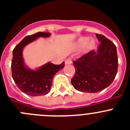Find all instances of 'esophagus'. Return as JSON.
Wrapping results in <instances>:
<instances>
[{
    "instance_id": "34e87169",
    "label": "esophagus",
    "mask_w": 130,
    "mask_h": 130,
    "mask_svg": "<svg viewBox=\"0 0 130 130\" xmlns=\"http://www.w3.org/2000/svg\"><path fill=\"white\" fill-rule=\"evenodd\" d=\"M65 64H72V60L70 58H68L65 60Z\"/></svg>"
}]
</instances>
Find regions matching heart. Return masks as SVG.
Segmentation results:
<instances>
[{
	"label": "heart",
	"mask_w": 130,
	"mask_h": 130,
	"mask_svg": "<svg viewBox=\"0 0 130 130\" xmlns=\"http://www.w3.org/2000/svg\"><path fill=\"white\" fill-rule=\"evenodd\" d=\"M96 42L94 39H89L87 37H81L75 43V46L77 48L84 47L85 52L90 51L96 45Z\"/></svg>",
	"instance_id": "b5f03b06"
}]
</instances>
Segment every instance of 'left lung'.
<instances>
[{"label":"left lung","instance_id":"obj_1","mask_svg":"<svg viewBox=\"0 0 130 130\" xmlns=\"http://www.w3.org/2000/svg\"><path fill=\"white\" fill-rule=\"evenodd\" d=\"M100 44L97 51H90L73 61L75 75L72 85L78 91L96 93L112 83L118 70L117 47L102 34H96Z\"/></svg>","mask_w":130,"mask_h":130}]
</instances>
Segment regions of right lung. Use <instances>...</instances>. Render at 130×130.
Masks as SVG:
<instances>
[{
  "label": "right lung",
  "instance_id": "add662e5",
  "mask_svg": "<svg viewBox=\"0 0 130 130\" xmlns=\"http://www.w3.org/2000/svg\"><path fill=\"white\" fill-rule=\"evenodd\" d=\"M50 35L49 32H38L27 36L13 50L11 66L12 77L18 88L28 96H38L48 94L54 75L64 67V62L59 65L47 62L36 70H30L25 65L23 57V48L38 38H47Z\"/></svg>",
  "mask_w": 130,
  "mask_h": 130
}]
</instances>
